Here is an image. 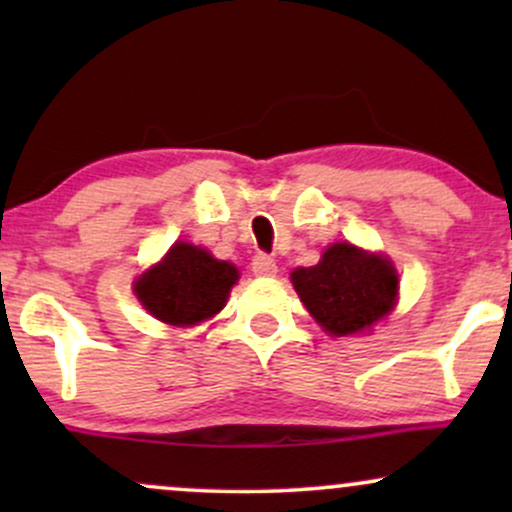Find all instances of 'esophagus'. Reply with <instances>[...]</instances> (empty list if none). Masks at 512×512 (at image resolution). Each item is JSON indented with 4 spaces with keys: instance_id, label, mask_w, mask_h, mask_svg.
<instances>
[{
    "instance_id": "esophagus-1",
    "label": "esophagus",
    "mask_w": 512,
    "mask_h": 512,
    "mask_svg": "<svg viewBox=\"0 0 512 512\" xmlns=\"http://www.w3.org/2000/svg\"><path fill=\"white\" fill-rule=\"evenodd\" d=\"M252 272L257 276H274L276 274L274 257L264 255V252H257V255L252 257Z\"/></svg>"
}]
</instances>
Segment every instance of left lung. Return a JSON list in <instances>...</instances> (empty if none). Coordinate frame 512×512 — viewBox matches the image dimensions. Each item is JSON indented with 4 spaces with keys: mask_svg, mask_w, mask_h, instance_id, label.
Segmentation results:
<instances>
[{
    "mask_svg": "<svg viewBox=\"0 0 512 512\" xmlns=\"http://www.w3.org/2000/svg\"><path fill=\"white\" fill-rule=\"evenodd\" d=\"M291 281L308 313L332 337L366 332L397 305L395 264L351 243L330 245L315 267L293 269Z\"/></svg>",
    "mask_w": 512,
    "mask_h": 512,
    "instance_id": "obj_1",
    "label": "left lung"
}]
</instances>
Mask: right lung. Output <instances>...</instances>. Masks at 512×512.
<instances>
[{"mask_svg": "<svg viewBox=\"0 0 512 512\" xmlns=\"http://www.w3.org/2000/svg\"><path fill=\"white\" fill-rule=\"evenodd\" d=\"M236 281L238 269L231 262L178 240L161 262L134 281V293L156 320L192 327L219 313Z\"/></svg>", "mask_w": 512, "mask_h": 512, "instance_id": "1", "label": "right lung"}]
</instances>
